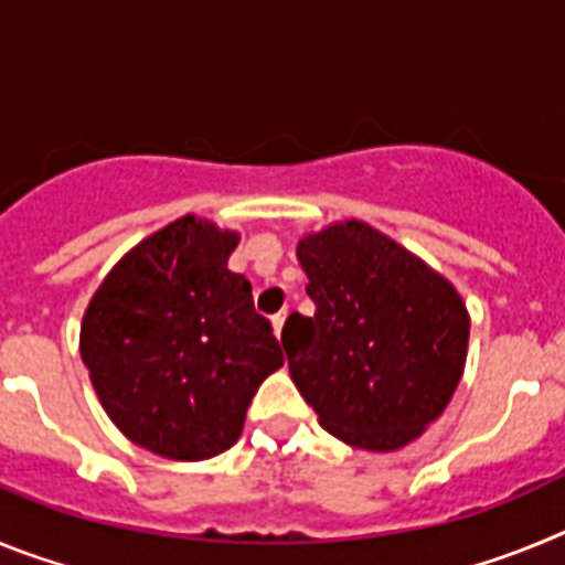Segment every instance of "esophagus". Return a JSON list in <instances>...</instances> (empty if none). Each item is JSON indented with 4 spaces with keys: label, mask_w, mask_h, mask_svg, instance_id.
<instances>
[{
    "label": "esophagus",
    "mask_w": 565,
    "mask_h": 565,
    "mask_svg": "<svg viewBox=\"0 0 565 565\" xmlns=\"http://www.w3.org/2000/svg\"><path fill=\"white\" fill-rule=\"evenodd\" d=\"M286 317H288L286 308H282V311H279L277 317H271V328H274V333H277V339L282 337V326H286Z\"/></svg>",
    "instance_id": "34e87169"
}]
</instances>
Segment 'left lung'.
I'll return each mask as SVG.
<instances>
[{
  "mask_svg": "<svg viewBox=\"0 0 565 565\" xmlns=\"http://www.w3.org/2000/svg\"><path fill=\"white\" fill-rule=\"evenodd\" d=\"M313 317L282 328L297 391L339 441L393 452L444 413L467 364L469 313L450 279L362 221L297 243Z\"/></svg>",
  "mask_w": 565,
  "mask_h": 565,
  "instance_id": "left-lung-1",
  "label": "left lung"
}]
</instances>
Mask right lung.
<instances>
[{
    "instance_id": "right-lung-1",
    "label": "right lung",
    "mask_w": 565,
    "mask_h": 565,
    "mask_svg": "<svg viewBox=\"0 0 565 565\" xmlns=\"http://www.w3.org/2000/svg\"><path fill=\"white\" fill-rule=\"evenodd\" d=\"M239 232L178 217L129 248L89 299L78 351L132 444L203 461L237 444L254 393L282 367L252 282L228 271Z\"/></svg>"
}]
</instances>
